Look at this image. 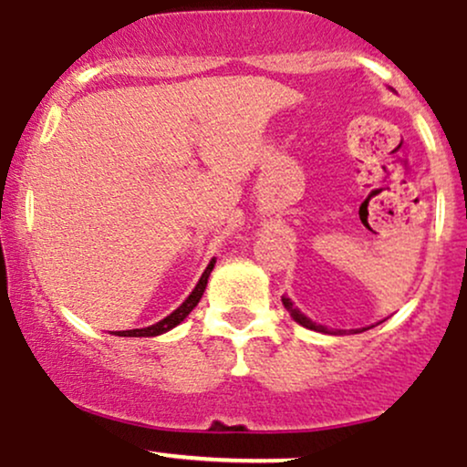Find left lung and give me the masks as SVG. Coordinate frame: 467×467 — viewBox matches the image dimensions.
I'll use <instances>...</instances> for the list:
<instances>
[{
	"mask_svg": "<svg viewBox=\"0 0 467 467\" xmlns=\"http://www.w3.org/2000/svg\"><path fill=\"white\" fill-rule=\"evenodd\" d=\"M281 301H283V305H285V309H287V312H289V316H292V318L296 320L298 325L307 327V329H314V331H325V327H323V325H316V323H312V320H309L307 316H303L301 312H298V309L294 307V305H292V301H289V298L283 296Z\"/></svg>",
	"mask_w": 467,
	"mask_h": 467,
	"instance_id": "left-lung-1",
	"label": "left lung"
}]
</instances>
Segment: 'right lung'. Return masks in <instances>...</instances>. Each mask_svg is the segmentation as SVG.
I'll use <instances>...</instances> for the list:
<instances>
[{
	"mask_svg": "<svg viewBox=\"0 0 467 467\" xmlns=\"http://www.w3.org/2000/svg\"><path fill=\"white\" fill-rule=\"evenodd\" d=\"M213 267H215V259H213L211 264H208L206 270H203V275H202V278H200V283H197L195 289H192V292H191V296L186 298V301L182 303L180 307L175 309L173 314H169V316H166V318H162V320H160V323H155V325H151V327H144V329H127V331H116V336H130V337H149V336H160V334H164V331L173 329V327H175V325H180L182 320H184L186 316H189V314L192 312V307H195V305L200 303V298H202L203 289H206L208 276H211Z\"/></svg>",
	"mask_w": 467,
	"mask_h": 467,
	"instance_id": "1",
	"label": "right lung"
}]
</instances>
